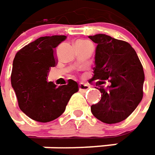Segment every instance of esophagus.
Here are the masks:
<instances>
[{
	"label": "esophagus",
	"mask_w": 155,
	"mask_h": 155,
	"mask_svg": "<svg viewBox=\"0 0 155 155\" xmlns=\"http://www.w3.org/2000/svg\"><path fill=\"white\" fill-rule=\"evenodd\" d=\"M79 87H80V91L86 92L87 90H88L90 88V86L87 85V84H85V83H80L79 84Z\"/></svg>",
	"instance_id": "obj_1"
}]
</instances>
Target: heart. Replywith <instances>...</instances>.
<instances>
[{"mask_svg": "<svg viewBox=\"0 0 155 155\" xmlns=\"http://www.w3.org/2000/svg\"><path fill=\"white\" fill-rule=\"evenodd\" d=\"M77 42H89V41H87V40H83V39H81V40H78Z\"/></svg>", "mask_w": 155, "mask_h": 155, "instance_id": "obj_1", "label": "heart"}]
</instances>
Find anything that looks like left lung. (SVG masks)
<instances>
[{
	"instance_id": "1",
	"label": "left lung",
	"mask_w": 155,
	"mask_h": 155,
	"mask_svg": "<svg viewBox=\"0 0 155 155\" xmlns=\"http://www.w3.org/2000/svg\"><path fill=\"white\" fill-rule=\"evenodd\" d=\"M98 45L94 74L101 99L91 106L94 116L104 124H117L136 110L143 97L144 71L136 51L128 42L105 34L89 36ZM108 81L110 86L103 84Z\"/></svg>"
}]
</instances>
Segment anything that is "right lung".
I'll list each match as a JSON object with an SVG mask.
<instances>
[{"mask_svg":"<svg viewBox=\"0 0 155 155\" xmlns=\"http://www.w3.org/2000/svg\"><path fill=\"white\" fill-rule=\"evenodd\" d=\"M67 38L63 35L41 37L20 49L15 55L11 74L19 109L32 120L48 123L59 117L66 109L79 84L71 79L56 87L48 81L51 67L57 63L56 48Z\"/></svg>","mask_w":155,"mask_h":155,"instance_id":"obj_1","label":"right lung"}]
</instances>
